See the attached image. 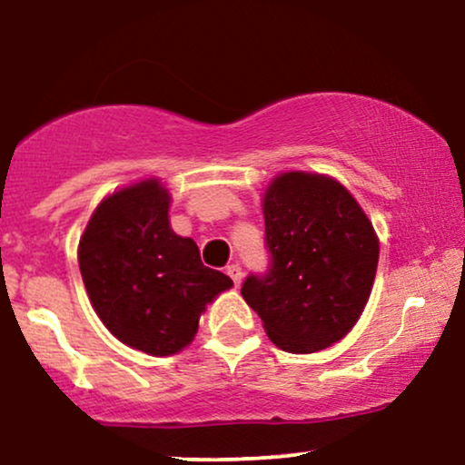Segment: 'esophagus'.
<instances>
[{"label":"esophagus","mask_w":465,"mask_h":465,"mask_svg":"<svg viewBox=\"0 0 465 465\" xmlns=\"http://www.w3.org/2000/svg\"><path fill=\"white\" fill-rule=\"evenodd\" d=\"M225 272H227V276L232 278V281H233V284H236V287H238L240 282H242V268H240L238 263H232V265H227Z\"/></svg>","instance_id":"34e87169"}]
</instances>
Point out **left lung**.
Instances as JSON below:
<instances>
[{
    "label": "left lung",
    "mask_w": 465,
    "mask_h": 465,
    "mask_svg": "<svg viewBox=\"0 0 465 465\" xmlns=\"http://www.w3.org/2000/svg\"><path fill=\"white\" fill-rule=\"evenodd\" d=\"M263 216L270 263L246 276L242 297L278 349H327L351 331L372 291V223L342 184L306 172L274 178Z\"/></svg>",
    "instance_id": "1"
}]
</instances>
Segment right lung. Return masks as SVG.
<instances>
[{
    "instance_id": "right-lung-1",
    "label": "right lung",
    "mask_w": 465,
    "mask_h": 465,
    "mask_svg": "<svg viewBox=\"0 0 465 465\" xmlns=\"http://www.w3.org/2000/svg\"><path fill=\"white\" fill-rule=\"evenodd\" d=\"M168 208L154 178L123 189L99 203L78 249L97 317L123 344L154 357L184 349L208 302L232 287L202 263L193 240L172 232Z\"/></svg>"
}]
</instances>
